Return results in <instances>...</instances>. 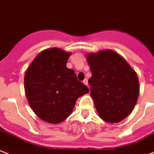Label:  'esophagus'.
Returning a JSON list of instances; mask_svg holds the SVG:
<instances>
[{
    "label": "esophagus",
    "mask_w": 154,
    "mask_h": 154,
    "mask_svg": "<svg viewBox=\"0 0 154 154\" xmlns=\"http://www.w3.org/2000/svg\"><path fill=\"white\" fill-rule=\"evenodd\" d=\"M83 83H84V84L85 85H88V79H85L83 80Z\"/></svg>",
    "instance_id": "1"
}]
</instances>
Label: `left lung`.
<instances>
[{"instance_id":"obj_1","label":"left lung","mask_w":154,"mask_h":154,"mask_svg":"<svg viewBox=\"0 0 154 154\" xmlns=\"http://www.w3.org/2000/svg\"><path fill=\"white\" fill-rule=\"evenodd\" d=\"M92 76L88 79L91 96L103 121L116 123L128 116L138 98L137 73L127 61L111 50L88 54Z\"/></svg>"}]
</instances>
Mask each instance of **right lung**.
Masks as SVG:
<instances>
[{
	"instance_id": "right-lung-1",
	"label": "right lung",
	"mask_w": 154,
	"mask_h": 154,
	"mask_svg": "<svg viewBox=\"0 0 154 154\" xmlns=\"http://www.w3.org/2000/svg\"><path fill=\"white\" fill-rule=\"evenodd\" d=\"M71 53L60 48L44 50L25 73V93L29 106L45 122L60 123L72 113L79 97L89 89L66 67Z\"/></svg>"
}]
</instances>
